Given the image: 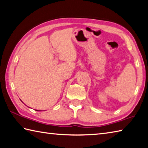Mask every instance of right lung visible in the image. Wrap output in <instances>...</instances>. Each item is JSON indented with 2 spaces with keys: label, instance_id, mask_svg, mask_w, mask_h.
<instances>
[{
  "label": "right lung",
  "instance_id": "obj_1",
  "mask_svg": "<svg viewBox=\"0 0 148 148\" xmlns=\"http://www.w3.org/2000/svg\"><path fill=\"white\" fill-rule=\"evenodd\" d=\"M36 111H38V110H36Z\"/></svg>",
  "mask_w": 148,
  "mask_h": 148
}]
</instances>
